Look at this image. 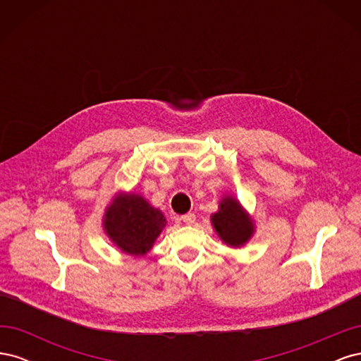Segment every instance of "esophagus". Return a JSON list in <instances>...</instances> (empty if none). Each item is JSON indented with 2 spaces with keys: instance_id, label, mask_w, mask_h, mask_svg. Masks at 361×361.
Here are the masks:
<instances>
[{
  "instance_id": "esophagus-1",
  "label": "esophagus",
  "mask_w": 361,
  "mask_h": 361,
  "mask_svg": "<svg viewBox=\"0 0 361 361\" xmlns=\"http://www.w3.org/2000/svg\"><path fill=\"white\" fill-rule=\"evenodd\" d=\"M182 221H183L185 224H194V221H195V215H194L192 212L185 214V215H182Z\"/></svg>"
}]
</instances>
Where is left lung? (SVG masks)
<instances>
[{"label":"left lung","mask_w":361,"mask_h":361,"mask_svg":"<svg viewBox=\"0 0 361 361\" xmlns=\"http://www.w3.org/2000/svg\"><path fill=\"white\" fill-rule=\"evenodd\" d=\"M212 224L218 236L232 247L244 245L253 235V223L232 197L221 200L220 211L212 215Z\"/></svg>","instance_id":"obj_1"}]
</instances>
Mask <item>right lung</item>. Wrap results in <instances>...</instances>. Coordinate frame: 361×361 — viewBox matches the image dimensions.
Instances as JSON below:
<instances>
[{"label":"right lung","instance_id":"add662e5","mask_svg":"<svg viewBox=\"0 0 361 361\" xmlns=\"http://www.w3.org/2000/svg\"><path fill=\"white\" fill-rule=\"evenodd\" d=\"M104 226L108 236L122 251L143 256L166 226V218L143 197L129 194L117 197L108 207Z\"/></svg>","mask_w":361,"mask_h":361}]
</instances>
